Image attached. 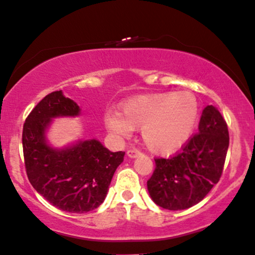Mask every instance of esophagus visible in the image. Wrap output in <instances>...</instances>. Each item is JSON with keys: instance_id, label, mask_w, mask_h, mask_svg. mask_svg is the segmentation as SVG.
<instances>
[{"instance_id": "obj_1", "label": "esophagus", "mask_w": 255, "mask_h": 255, "mask_svg": "<svg viewBox=\"0 0 255 255\" xmlns=\"http://www.w3.org/2000/svg\"><path fill=\"white\" fill-rule=\"evenodd\" d=\"M140 154H141V152L139 151V149H135V148L129 149V151L127 152V155L129 158H136L137 155H140Z\"/></svg>"}]
</instances>
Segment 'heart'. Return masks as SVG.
<instances>
[{
    "mask_svg": "<svg viewBox=\"0 0 255 255\" xmlns=\"http://www.w3.org/2000/svg\"><path fill=\"white\" fill-rule=\"evenodd\" d=\"M199 106L192 94L161 93L134 97L125 102L120 113L104 118L107 128L116 135L127 137L133 128L141 129L147 148L166 154L188 142L196 129Z\"/></svg>",
    "mask_w": 255,
    "mask_h": 255,
    "instance_id": "1",
    "label": "heart"
}]
</instances>
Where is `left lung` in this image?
Instances as JSON below:
<instances>
[{
  "label": "left lung",
  "mask_w": 255,
  "mask_h": 255,
  "mask_svg": "<svg viewBox=\"0 0 255 255\" xmlns=\"http://www.w3.org/2000/svg\"><path fill=\"white\" fill-rule=\"evenodd\" d=\"M229 133L219 109L207 106L198 133L170 158L154 159L147 189L155 204L168 210L188 209L199 203L219 183L223 172Z\"/></svg>",
  "instance_id": "obj_1"
}]
</instances>
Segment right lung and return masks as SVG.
I'll use <instances>...</instances> for the list:
<instances>
[{"label":"right lung","instance_id":"obj_1","mask_svg":"<svg viewBox=\"0 0 255 255\" xmlns=\"http://www.w3.org/2000/svg\"><path fill=\"white\" fill-rule=\"evenodd\" d=\"M77 103L61 91L42 98L27 116L22 130L24 166L29 183L58 209L84 214L106 198L125 152H110L98 140H81L63 149L51 147L46 129L52 119L77 116Z\"/></svg>","mask_w":255,"mask_h":255}]
</instances>
